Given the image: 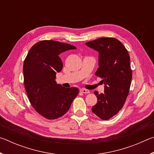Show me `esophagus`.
Instances as JSON below:
<instances>
[{
	"mask_svg": "<svg viewBox=\"0 0 154 154\" xmlns=\"http://www.w3.org/2000/svg\"><path fill=\"white\" fill-rule=\"evenodd\" d=\"M80 92L83 93V94H88V93H90V91L88 90H86V89H81Z\"/></svg>",
	"mask_w": 154,
	"mask_h": 154,
	"instance_id": "obj_1",
	"label": "esophagus"
}]
</instances>
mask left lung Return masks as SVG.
Returning a JSON list of instances; mask_svg holds the SVG:
<instances>
[{"label": "left lung", "mask_w": 154, "mask_h": 154, "mask_svg": "<svg viewBox=\"0 0 154 154\" xmlns=\"http://www.w3.org/2000/svg\"><path fill=\"white\" fill-rule=\"evenodd\" d=\"M85 45L98 51L99 67L95 75L105 84L104 93L94 92L98 100L92 111L107 120L121 110L128 95L132 75L129 54L120 41L112 37L99 38Z\"/></svg>", "instance_id": "8db88e82"}]
</instances>
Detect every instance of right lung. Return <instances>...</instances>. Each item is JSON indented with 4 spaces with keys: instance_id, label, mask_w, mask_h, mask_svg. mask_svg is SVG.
I'll return each instance as SVG.
<instances>
[{
    "instance_id": "add662e5",
    "label": "right lung",
    "mask_w": 154,
    "mask_h": 154,
    "mask_svg": "<svg viewBox=\"0 0 154 154\" xmlns=\"http://www.w3.org/2000/svg\"><path fill=\"white\" fill-rule=\"evenodd\" d=\"M75 49L68 43L44 40L35 44L26 57L23 72L27 96L35 111L46 119L64 116L79 94L78 88H64L55 81L63 67L59 55Z\"/></svg>"
}]
</instances>
